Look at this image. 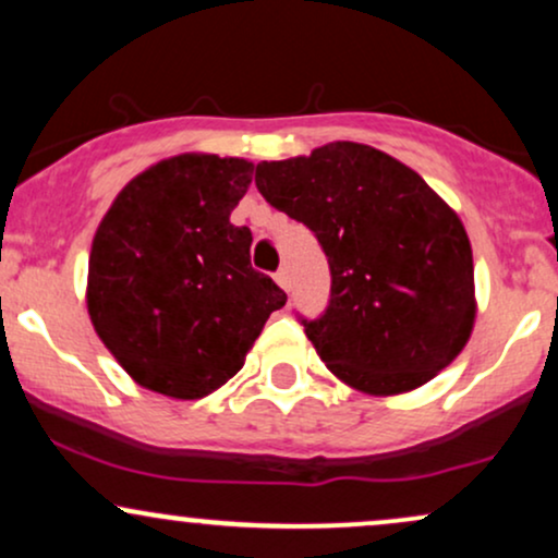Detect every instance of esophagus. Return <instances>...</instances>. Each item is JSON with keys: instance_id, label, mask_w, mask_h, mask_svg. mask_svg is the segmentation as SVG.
Segmentation results:
<instances>
[{"instance_id": "1", "label": "esophagus", "mask_w": 558, "mask_h": 558, "mask_svg": "<svg viewBox=\"0 0 558 558\" xmlns=\"http://www.w3.org/2000/svg\"><path fill=\"white\" fill-rule=\"evenodd\" d=\"M275 283L283 288V291H291V275H288L286 267H280V270L275 272Z\"/></svg>"}]
</instances>
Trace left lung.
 Returning <instances> with one entry per match:
<instances>
[{"label":"left lung","mask_w":558,"mask_h":558,"mask_svg":"<svg viewBox=\"0 0 558 558\" xmlns=\"http://www.w3.org/2000/svg\"><path fill=\"white\" fill-rule=\"evenodd\" d=\"M257 189L304 222L328 257L330 304L301 319L338 380L369 396L430 383L477 317L472 246L459 215L412 168L354 141L257 165Z\"/></svg>","instance_id":"left-lung-1"}]
</instances>
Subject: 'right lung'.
Returning a JSON list of instances; mask_svg holds the SVG:
<instances>
[{
	"mask_svg": "<svg viewBox=\"0 0 558 558\" xmlns=\"http://www.w3.org/2000/svg\"><path fill=\"white\" fill-rule=\"evenodd\" d=\"M252 172L248 159L204 151L159 159L101 217L88 257V317L141 388L181 401L213 393L286 304L248 262L252 230L230 222Z\"/></svg>",
	"mask_w": 558,
	"mask_h": 558,
	"instance_id": "add662e5",
	"label": "right lung"
}]
</instances>
